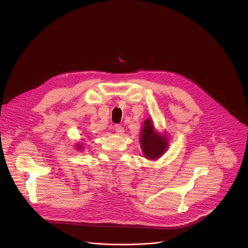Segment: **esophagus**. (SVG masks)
I'll return each mask as SVG.
<instances>
[{
  "label": "esophagus",
  "instance_id": "obj_1",
  "mask_svg": "<svg viewBox=\"0 0 248 248\" xmlns=\"http://www.w3.org/2000/svg\"><path fill=\"white\" fill-rule=\"evenodd\" d=\"M114 131H115V133L117 134V135H123L124 134V127L122 126V125H119V124H117V125H114Z\"/></svg>",
  "mask_w": 248,
  "mask_h": 248
}]
</instances>
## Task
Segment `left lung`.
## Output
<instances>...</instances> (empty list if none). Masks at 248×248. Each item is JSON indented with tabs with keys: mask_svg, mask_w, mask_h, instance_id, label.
<instances>
[{
	"mask_svg": "<svg viewBox=\"0 0 248 248\" xmlns=\"http://www.w3.org/2000/svg\"><path fill=\"white\" fill-rule=\"evenodd\" d=\"M140 145L144 157L150 161L160 159L169 148L168 136L155 128L152 119L144 122L140 133Z\"/></svg>",
	"mask_w": 248,
	"mask_h": 248,
	"instance_id": "left-lung-1",
	"label": "left lung"
}]
</instances>
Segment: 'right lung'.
<instances>
[{"mask_svg":"<svg viewBox=\"0 0 248 248\" xmlns=\"http://www.w3.org/2000/svg\"><path fill=\"white\" fill-rule=\"evenodd\" d=\"M75 149H76V151L82 152V151H83V145H82V142H79V144H75Z\"/></svg>","mask_w":248,"mask_h":248,"instance_id":"1","label":"right lung"}]
</instances>
